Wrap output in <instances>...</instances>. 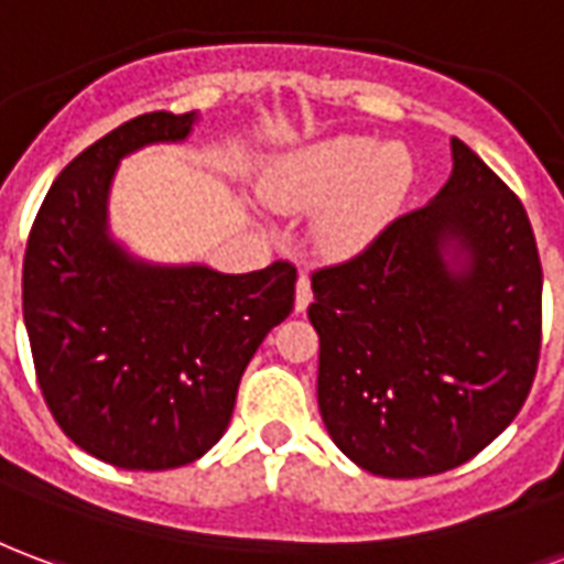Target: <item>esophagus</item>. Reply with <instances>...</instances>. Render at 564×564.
<instances>
[{
    "label": "esophagus",
    "mask_w": 564,
    "mask_h": 564,
    "mask_svg": "<svg viewBox=\"0 0 564 564\" xmlns=\"http://www.w3.org/2000/svg\"><path fill=\"white\" fill-rule=\"evenodd\" d=\"M314 302V290H311V278L307 274H299V283H295V311L304 314Z\"/></svg>",
    "instance_id": "34e87169"
}]
</instances>
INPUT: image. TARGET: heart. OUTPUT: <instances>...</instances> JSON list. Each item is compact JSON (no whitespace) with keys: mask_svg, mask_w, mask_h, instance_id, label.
<instances>
[{"mask_svg":"<svg viewBox=\"0 0 564 564\" xmlns=\"http://www.w3.org/2000/svg\"><path fill=\"white\" fill-rule=\"evenodd\" d=\"M415 164L398 143L328 137L283 154L262 176L260 194L278 212L319 208L316 236L332 253H356L386 227L410 194Z\"/></svg>","mask_w":564,"mask_h":564,"instance_id":"heart-1","label":"heart"}]
</instances>
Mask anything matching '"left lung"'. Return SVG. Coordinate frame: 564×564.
<instances>
[{
  "mask_svg": "<svg viewBox=\"0 0 564 564\" xmlns=\"http://www.w3.org/2000/svg\"><path fill=\"white\" fill-rule=\"evenodd\" d=\"M452 158L427 206L311 274L325 431L382 478L473 460L527 403L541 356L527 208L457 137Z\"/></svg>",
  "mask_w": 564,
  "mask_h": 564,
  "instance_id": "obj_1",
  "label": "left lung"
}]
</instances>
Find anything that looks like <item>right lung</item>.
I'll use <instances>...</instances> for the list:
<instances>
[{"mask_svg": "<svg viewBox=\"0 0 564 564\" xmlns=\"http://www.w3.org/2000/svg\"><path fill=\"white\" fill-rule=\"evenodd\" d=\"M197 112H145L91 143L37 208L23 319L41 394L83 452L119 469H176L224 436L245 367L295 302V265L224 274L158 265L110 236L119 161L182 143Z\"/></svg>", "mask_w": 564, "mask_h": 564, "instance_id": "right-lung-1", "label": "right lung"}]
</instances>
